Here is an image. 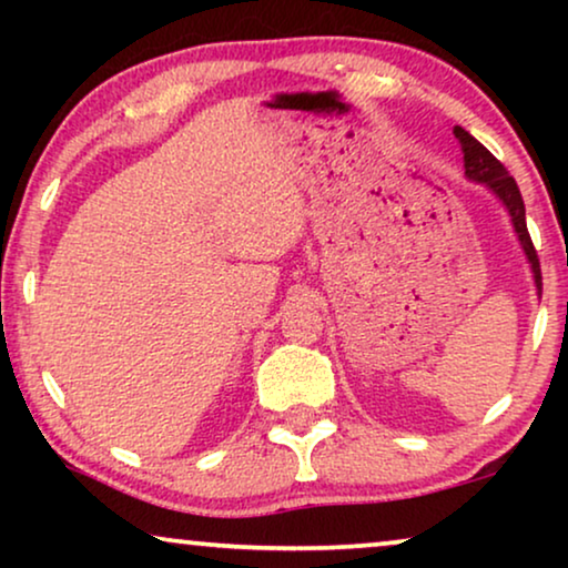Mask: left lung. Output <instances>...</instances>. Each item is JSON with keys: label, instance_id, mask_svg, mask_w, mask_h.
Masks as SVG:
<instances>
[{"label": "left lung", "instance_id": "left-lung-1", "mask_svg": "<svg viewBox=\"0 0 568 568\" xmlns=\"http://www.w3.org/2000/svg\"><path fill=\"white\" fill-rule=\"evenodd\" d=\"M455 136L460 139L463 144V154H465V175L470 178V181H478V183H486L488 189H491L496 196L504 201V206H507V212L511 214V222H515V230L519 235V243H523L525 253H527V261L532 263V274H535V284H538V290H542V276H540V261H538V251H535L532 240H530V232H527V222H525V201H523V193L517 189V181L509 175V170L501 165L499 160L494 158L491 152L486 150L484 144L478 142V139H473L468 131L455 126Z\"/></svg>", "mask_w": 568, "mask_h": 568}]
</instances>
